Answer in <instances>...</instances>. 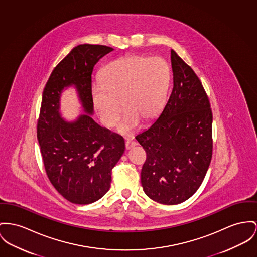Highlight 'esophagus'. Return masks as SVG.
<instances>
[{
  "mask_svg": "<svg viewBox=\"0 0 257 257\" xmlns=\"http://www.w3.org/2000/svg\"><path fill=\"white\" fill-rule=\"evenodd\" d=\"M137 143L136 141H133V140H126L125 141V149L126 150H130V149H132L133 147H135L136 145H137Z\"/></svg>",
  "mask_w": 257,
  "mask_h": 257,
  "instance_id": "esophagus-1",
  "label": "esophagus"
}]
</instances>
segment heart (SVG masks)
<instances>
[{
    "mask_svg": "<svg viewBox=\"0 0 257 257\" xmlns=\"http://www.w3.org/2000/svg\"><path fill=\"white\" fill-rule=\"evenodd\" d=\"M171 84V69L161 57L128 55L106 64L101 83L91 87L93 106L103 123L114 126L125 113L118 131L131 135L140 120L150 122L162 112Z\"/></svg>",
    "mask_w": 257,
    "mask_h": 257,
    "instance_id": "b5f03b06",
    "label": "heart"
}]
</instances>
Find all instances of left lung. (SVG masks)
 <instances>
[{
  "label": "left lung",
  "mask_w": 257,
  "mask_h": 257,
  "mask_svg": "<svg viewBox=\"0 0 257 257\" xmlns=\"http://www.w3.org/2000/svg\"><path fill=\"white\" fill-rule=\"evenodd\" d=\"M173 86L158 119L136 138L147 154L141 171L145 194L177 205L201 186L212 155V113L193 69L171 51Z\"/></svg>",
  "instance_id": "left-lung-1"
}]
</instances>
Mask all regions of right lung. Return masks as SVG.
<instances>
[{
    "label": "right lung",
    "instance_id": "1",
    "mask_svg": "<svg viewBox=\"0 0 257 257\" xmlns=\"http://www.w3.org/2000/svg\"><path fill=\"white\" fill-rule=\"evenodd\" d=\"M114 49L84 44L57 64L43 91L37 137L45 169L53 187L76 205L92 204L109 191L112 169L124 152L123 138L92 119L91 74L94 65ZM76 88L84 114L63 119V90Z\"/></svg>",
    "mask_w": 257,
    "mask_h": 257
}]
</instances>
